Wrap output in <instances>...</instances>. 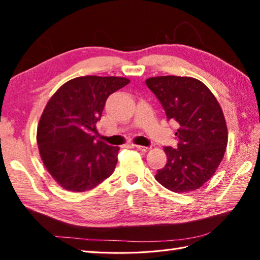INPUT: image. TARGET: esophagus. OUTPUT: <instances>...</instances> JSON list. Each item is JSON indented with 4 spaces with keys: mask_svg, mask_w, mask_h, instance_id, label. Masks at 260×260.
Masks as SVG:
<instances>
[{
    "mask_svg": "<svg viewBox=\"0 0 260 260\" xmlns=\"http://www.w3.org/2000/svg\"><path fill=\"white\" fill-rule=\"evenodd\" d=\"M133 146L138 150L142 151V152H146V151L150 150V146H143V145H133Z\"/></svg>",
    "mask_w": 260,
    "mask_h": 260,
    "instance_id": "obj_1",
    "label": "esophagus"
}]
</instances>
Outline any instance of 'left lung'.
I'll return each mask as SVG.
<instances>
[{
    "mask_svg": "<svg viewBox=\"0 0 260 260\" xmlns=\"http://www.w3.org/2000/svg\"><path fill=\"white\" fill-rule=\"evenodd\" d=\"M145 84L161 103L167 119L178 125L177 146H165L167 164L154 177L173 192L197 190L214 175L228 145L219 103L204 83L192 77H151Z\"/></svg>",
    "mask_w": 260,
    "mask_h": 260,
    "instance_id": "8db88e82",
    "label": "left lung"
}]
</instances>
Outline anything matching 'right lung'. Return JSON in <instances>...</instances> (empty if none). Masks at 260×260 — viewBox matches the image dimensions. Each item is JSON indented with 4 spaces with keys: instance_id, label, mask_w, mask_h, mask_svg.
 Returning a JSON list of instances; mask_svg holds the SVG:
<instances>
[{
    "instance_id": "obj_1",
    "label": "right lung",
    "mask_w": 260,
    "mask_h": 260,
    "mask_svg": "<svg viewBox=\"0 0 260 260\" xmlns=\"http://www.w3.org/2000/svg\"><path fill=\"white\" fill-rule=\"evenodd\" d=\"M128 83L124 77H77L50 99L37 144L44 166L64 190H92L114 173L119 148L96 140V122L108 96Z\"/></svg>"
}]
</instances>
